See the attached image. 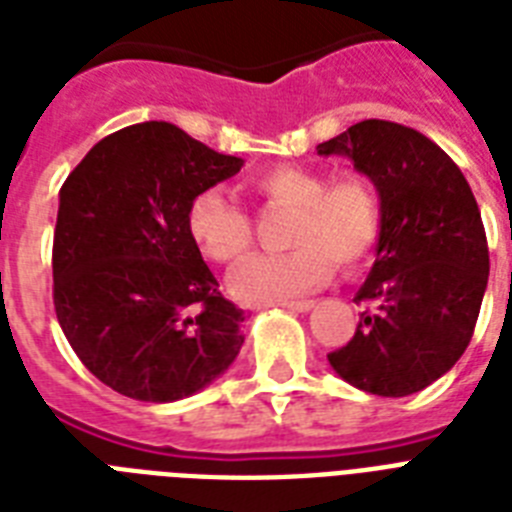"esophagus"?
I'll return each instance as SVG.
<instances>
[{"label": "esophagus", "instance_id": "1", "mask_svg": "<svg viewBox=\"0 0 512 512\" xmlns=\"http://www.w3.org/2000/svg\"><path fill=\"white\" fill-rule=\"evenodd\" d=\"M287 311H295V313H308L313 308V300H289V303H281Z\"/></svg>", "mask_w": 512, "mask_h": 512}]
</instances>
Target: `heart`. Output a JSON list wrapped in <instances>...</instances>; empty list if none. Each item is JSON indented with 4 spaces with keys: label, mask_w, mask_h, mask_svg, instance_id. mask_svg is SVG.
<instances>
[{
    "label": "heart",
    "mask_w": 512,
    "mask_h": 512,
    "mask_svg": "<svg viewBox=\"0 0 512 512\" xmlns=\"http://www.w3.org/2000/svg\"><path fill=\"white\" fill-rule=\"evenodd\" d=\"M249 188L265 201L292 209L284 255H252L231 273L228 289L249 305L281 303L321 287L337 263L358 271L382 236L385 209L369 175L356 170L327 172L300 164H271L249 175ZM188 236L215 263H236L249 249V217L223 191L193 196L185 212Z\"/></svg>",
    "instance_id": "obj_1"
}]
</instances>
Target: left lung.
Masks as SVG:
<instances>
[{"label": "left lung", "mask_w": 512, "mask_h": 512, "mask_svg": "<svg viewBox=\"0 0 512 512\" xmlns=\"http://www.w3.org/2000/svg\"><path fill=\"white\" fill-rule=\"evenodd\" d=\"M319 154L348 156L385 209L377 260L356 292V335L329 364L374 396L417 393L460 361L476 329L489 281L476 196L460 167L404 124L364 119L319 143Z\"/></svg>", "instance_id": "1"}]
</instances>
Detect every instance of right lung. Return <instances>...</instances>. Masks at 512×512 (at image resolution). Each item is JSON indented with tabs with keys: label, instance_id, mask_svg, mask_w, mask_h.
Here are the masks:
<instances>
[{
	"label": "right lung",
	"instance_id": "1",
	"mask_svg": "<svg viewBox=\"0 0 512 512\" xmlns=\"http://www.w3.org/2000/svg\"><path fill=\"white\" fill-rule=\"evenodd\" d=\"M241 164L175 124L143 122L95 143L66 177L52 303L79 361L116 393L177 401L239 356L244 311L220 295L185 212Z\"/></svg>",
	"mask_w": 512,
	"mask_h": 512
}]
</instances>
